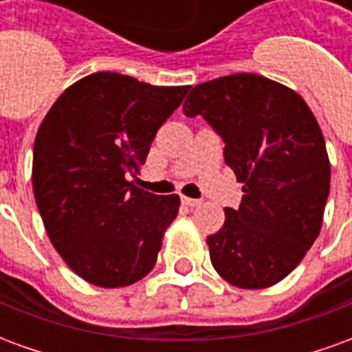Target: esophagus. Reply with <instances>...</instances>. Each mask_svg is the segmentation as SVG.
Segmentation results:
<instances>
[{"instance_id": "34e87169", "label": "esophagus", "mask_w": 352, "mask_h": 352, "mask_svg": "<svg viewBox=\"0 0 352 352\" xmlns=\"http://www.w3.org/2000/svg\"><path fill=\"white\" fill-rule=\"evenodd\" d=\"M183 204H184V206H188V207H199V206H201V199L186 198V196H183Z\"/></svg>"}]
</instances>
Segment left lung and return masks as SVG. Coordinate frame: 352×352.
<instances>
[{"mask_svg": "<svg viewBox=\"0 0 352 352\" xmlns=\"http://www.w3.org/2000/svg\"><path fill=\"white\" fill-rule=\"evenodd\" d=\"M183 111L224 139V160L243 183L239 207H226L207 237L211 264L237 288L273 287L322 228L330 160L317 118L292 88L254 73L194 87Z\"/></svg>", "mask_w": 352, "mask_h": 352, "instance_id": "1", "label": "left lung"}]
</instances>
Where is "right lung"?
I'll use <instances>...</instances> for the list:
<instances>
[{
	"mask_svg": "<svg viewBox=\"0 0 352 352\" xmlns=\"http://www.w3.org/2000/svg\"><path fill=\"white\" fill-rule=\"evenodd\" d=\"M190 87H153L120 73L82 77L37 130L32 184L50 243L73 272L101 288L128 287L156 264L175 221L177 194L128 181Z\"/></svg>",
	"mask_w": 352,
	"mask_h": 352,
	"instance_id": "right-lung-1",
	"label": "right lung"
}]
</instances>
